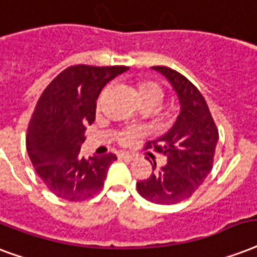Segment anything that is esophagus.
I'll return each instance as SVG.
<instances>
[{
  "mask_svg": "<svg viewBox=\"0 0 257 257\" xmlns=\"http://www.w3.org/2000/svg\"><path fill=\"white\" fill-rule=\"evenodd\" d=\"M117 156L120 158V159H125V160H135L137 158L136 152H133V151H120Z\"/></svg>",
  "mask_w": 257,
  "mask_h": 257,
  "instance_id": "esophagus-1",
  "label": "esophagus"
}]
</instances>
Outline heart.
Here are the masks:
<instances>
[{"instance_id": "b5f03b06", "label": "heart", "mask_w": 257, "mask_h": 257, "mask_svg": "<svg viewBox=\"0 0 257 257\" xmlns=\"http://www.w3.org/2000/svg\"><path fill=\"white\" fill-rule=\"evenodd\" d=\"M137 95L142 99V102L152 101L156 105L163 98V89L155 82H142L137 85ZM142 133L143 131L140 126L129 125V126L121 129L117 137H118V142L122 143V144H132L137 137L142 136Z\"/></svg>"}]
</instances>
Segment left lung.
Returning a JSON list of instances; mask_svg holds the SVG:
<instances>
[{"label":"left lung","mask_w":257,"mask_h":257,"mask_svg":"<svg viewBox=\"0 0 257 257\" xmlns=\"http://www.w3.org/2000/svg\"><path fill=\"white\" fill-rule=\"evenodd\" d=\"M152 68L171 83L181 111L171 129L147 146L163 154L167 163L158 168L154 160L150 178L137 182L136 186L147 201L172 205L191 197L211 171L218 129L205 98L186 76L164 66ZM148 155L154 159V155Z\"/></svg>","instance_id":"1"}]
</instances>
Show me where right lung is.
<instances>
[{
	"label": "right lung",
	"instance_id": "right-lung-1",
	"mask_svg": "<svg viewBox=\"0 0 257 257\" xmlns=\"http://www.w3.org/2000/svg\"><path fill=\"white\" fill-rule=\"evenodd\" d=\"M125 66H71L60 72L39 98L27 133V151L37 175L59 198L85 201L102 189L117 156L79 152L87 125L95 120L98 95Z\"/></svg>",
	"mask_w": 257,
	"mask_h": 257
}]
</instances>
